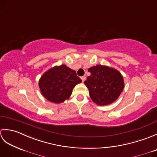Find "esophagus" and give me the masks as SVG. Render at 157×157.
Segmentation results:
<instances>
[{
	"instance_id": "1",
	"label": "esophagus",
	"mask_w": 157,
	"mask_h": 157,
	"mask_svg": "<svg viewBox=\"0 0 157 157\" xmlns=\"http://www.w3.org/2000/svg\"><path fill=\"white\" fill-rule=\"evenodd\" d=\"M81 79H82V82H84L86 80V76L81 77Z\"/></svg>"
}]
</instances>
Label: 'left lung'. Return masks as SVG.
<instances>
[{
    "label": "left lung",
    "instance_id": "left-lung-1",
    "mask_svg": "<svg viewBox=\"0 0 157 157\" xmlns=\"http://www.w3.org/2000/svg\"><path fill=\"white\" fill-rule=\"evenodd\" d=\"M91 75L84 84L88 88L92 101L99 106L114 102L124 88V79L118 70L97 65L88 69Z\"/></svg>",
    "mask_w": 157,
    "mask_h": 157
}]
</instances>
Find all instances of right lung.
I'll use <instances>...</instances> for the list:
<instances>
[{
  "label": "right lung",
  "instance_id": "1",
  "mask_svg": "<svg viewBox=\"0 0 157 157\" xmlns=\"http://www.w3.org/2000/svg\"><path fill=\"white\" fill-rule=\"evenodd\" d=\"M82 79L76 71L63 64L55 66L44 73L39 79L38 86L43 96L48 101L61 103L68 100L75 86Z\"/></svg>",
  "mask_w": 157,
  "mask_h": 157
}]
</instances>
